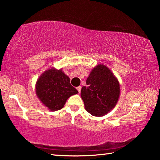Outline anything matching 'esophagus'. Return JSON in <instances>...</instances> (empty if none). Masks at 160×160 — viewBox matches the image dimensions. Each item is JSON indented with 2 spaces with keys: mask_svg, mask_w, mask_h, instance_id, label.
I'll list each match as a JSON object with an SVG mask.
<instances>
[{
  "mask_svg": "<svg viewBox=\"0 0 160 160\" xmlns=\"http://www.w3.org/2000/svg\"><path fill=\"white\" fill-rule=\"evenodd\" d=\"M77 90H78V92H81V86H78L77 88Z\"/></svg>",
  "mask_w": 160,
  "mask_h": 160,
  "instance_id": "1",
  "label": "esophagus"
}]
</instances>
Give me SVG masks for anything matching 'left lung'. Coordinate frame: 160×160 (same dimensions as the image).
<instances>
[{"label":"left lung","instance_id":"8db88e82","mask_svg":"<svg viewBox=\"0 0 160 160\" xmlns=\"http://www.w3.org/2000/svg\"><path fill=\"white\" fill-rule=\"evenodd\" d=\"M86 85L81 88V97L91 115L103 116L115 107L120 97V83L106 65L95 66L86 79Z\"/></svg>","mask_w":160,"mask_h":160}]
</instances>
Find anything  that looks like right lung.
Listing matches in <instances>:
<instances>
[{
	"mask_svg": "<svg viewBox=\"0 0 160 160\" xmlns=\"http://www.w3.org/2000/svg\"><path fill=\"white\" fill-rule=\"evenodd\" d=\"M38 98L49 111H55L63 108L70 96L77 94V90L70 84V78L62 69L52 68L44 71L35 84Z\"/></svg>",
	"mask_w": 160,
	"mask_h": 160,
	"instance_id": "right-lung-1",
	"label": "right lung"
}]
</instances>
